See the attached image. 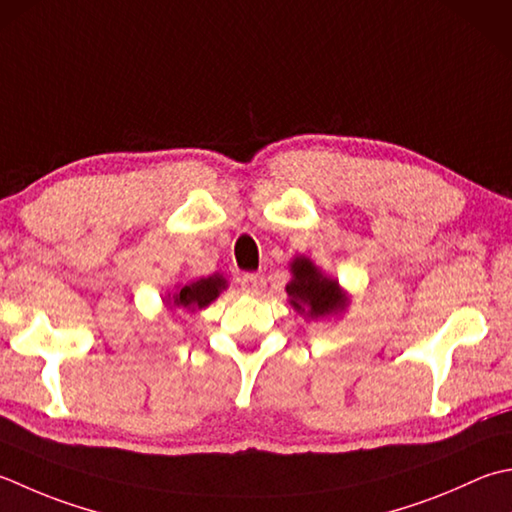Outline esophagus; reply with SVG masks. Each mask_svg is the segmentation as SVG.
Here are the masks:
<instances>
[{
    "label": "esophagus",
    "mask_w": 512,
    "mask_h": 512,
    "mask_svg": "<svg viewBox=\"0 0 512 512\" xmlns=\"http://www.w3.org/2000/svg\"><path fill=\"white\" fill-rule=\"evenodd\" d=\"M239 284H242L244 293L255 295L257 293V286H259V279L253 273H246V275H242V279H239Z\"/></svg>",
    "instance_id": "esophagus-1"
}]
</instances>
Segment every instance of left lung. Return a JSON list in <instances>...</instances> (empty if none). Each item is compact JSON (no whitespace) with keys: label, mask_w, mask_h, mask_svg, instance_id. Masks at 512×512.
Masks as SVG:
<instances>
[{"label":"left lung","mask_w":512,"mask_h":512,"mask_svg":"<svg viewBox=\"0 0 512 512\" xmlns=\"http://www.w3.org/2000/svg\"><path fill=\"white\" fill-rule=\"evenodd\" d=\"M288 270V304L304 319H308V322H319V319H330L346 313L350 295L339 286L335 277L326 275L313 259L306 255H297L288 264Z\"/></svg>","instance_id":"8db88e82"}]
</instances>
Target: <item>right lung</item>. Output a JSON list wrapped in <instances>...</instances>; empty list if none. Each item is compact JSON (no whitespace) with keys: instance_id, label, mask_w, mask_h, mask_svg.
I'll list each match as a JSON object with an SVG mask.
<instances>
[{"instance_id":"right-lung-1","label":"right lung","mask_w":512,"mask_h":512,"mask_svg":"<svg viewBox=\"0 0 512 512\" xmlns=\"http://www.w3.org/2000/svg\"><path fill=\"white\" fill-rule=\"evenodd\" d=\"M228 288V282L224 275L213 273L208 277H199V279H190V282L177 284L175 293H166L164 304L168 308H179L182 313H197L206 306H210L215 299L224 293Z\"/></svg>"}]
</instances>
